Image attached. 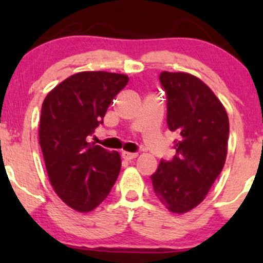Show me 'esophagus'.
I'll use <instances>...</instances> for the list:
<instances>
[{
    "label": "esophagus",
    "mask_w": 263,
    "mask_h": 263,
    "mask_svg": "<svg viewBox=\"0 0 263 263\" xmlns=\"http://www.w3.org/2000/svg\"><path fill=\"white\" fill-rule=\"evenodd\" d=\"M137 156H138L137 153L126 152V151H123V152H122V158L126 159V161H131V159H135Z\"/></svg>",
    "instance_id": "1"
}]
</instances>
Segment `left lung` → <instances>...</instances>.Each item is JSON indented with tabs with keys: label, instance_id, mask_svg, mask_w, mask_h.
I'll use <instances>...</instances> for the list:
<instances>
[{
	"label": "left lung",
	"instance_id": "8db88e82",
	"mask_svg": "<svg viewBox=\"0 0 263 263\" xmlns=\"http://www.w3.org/2000/svg\"><path fill=\"white\" fill-rule=\"evenodd\" d=\"M167 95V123L179 134L170 162L152 174L159 201L174 214L188 213L204 200L224 168L229 117L221 101L204 81L183 71H162Z\"/></svg>",
	"mask_w": 263,
	"mask_h": 263
}]
</instances>
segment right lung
Segmentation results:
<instances>
[{
  "label": "right lung",
  "mask_w": 263,
  "mask_h": 263,
  "mask_svg": "<svg viewBox=\"0 0 263 263\" xmlns=\"http://www.w3.org/2000/svg\"><path fill=\"white\" fill-rule=\"evenodd\" d=\"M128 77L80 71L45 96L39 144L54 192L71 209L89 213L106 199L121 170L119 152L87 142Z\"/></svg>",
  "instance_id": "obj_1"
}]
</instances>
